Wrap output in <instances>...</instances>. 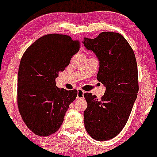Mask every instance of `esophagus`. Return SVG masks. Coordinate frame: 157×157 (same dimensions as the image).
<instances>
[{
    "label": "esophagus",
    "instance_id": "1",
    "mask_svg": "<svg viewBox=\"0 0 157 157\" xmlns=\"http://www.w3.org/2000/svg\"><path fill=\"white\" fill-rule=\"evenodd\" d=\"M83 97H84V91L82 90H80V89H78L77 90V99H83Z\"/></svg>",
    "mask_w": 157,
    "mask_h": 157
}]
</instances>
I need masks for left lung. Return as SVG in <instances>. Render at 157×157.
<instances>
[{
  "label": "left lung",
  "instance_id": "1",
  "mask_svg": "<svg viewBox=\"0 0 157 157\" xmlns=\"http://www.w3.org/2000/svg\"><path fill=\"white\" fill-rule=\"evenodd\" d=\"M83 44L97 57V80L105 87L100 100L84 93L87 108L84 125L95 140L116 137L127 123L138 93V71L134 51L124 36L103 32L95 39L83 38Z\"/></svg>",
  "mask_w": 157,
  "mask_h": 157
}]
</instances>
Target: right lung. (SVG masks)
Segmentation results:
<instances>
[{
  "label": "right lung",
  "instance_id": "right-lung-1",
  "mask_svg": "<svg viewBox=\"0 0 157 157\" xmlns=\"http://www.w3.org/2000/svg\"><path fill=\"white\" fill-rule=\"evenodd\" d=\"M79 48L78 41L69 36L48 34L23 54L18 71L17 103L23 121L34 134L47 137L56 132L77 97V90L58 88L55 80Z\"/></svg>",
  "mask_w": 157,
  "mask_h": 157
}]
</instances>
